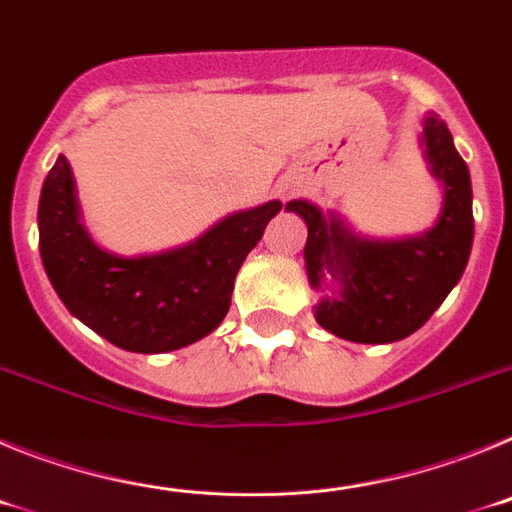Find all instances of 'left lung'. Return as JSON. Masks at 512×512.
Wrapping results in <instances>:
<instances>
[{"instance_id":"obj_1","label":"left lung","mask_w":512,"mask_h":512,"mask_svg":"<svg viewBox=\"0 0 512 512\" xmlns=\"http://www.w3.org/2000/svg\"><path fill=\"white\" fill-rule=\"evenodd\" d=\"M425 164L443 189L436 223L418 235L369 238L338 212L287 202L307 225V282L318 289L315 320L354 343L408 338L438 310L467 269L474 241L472 179L446 122L428 112L420 133Z\"/></svg>"}]
</instances>
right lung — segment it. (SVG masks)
Instances as JSON below:
<instances>
[{"instance_id": "obj_1", "label": "right lung", "mask_w": 512, "mask_h": 512, "mask_svg": "<svg viewBox=\"0 0 512 512\" xmlns=\"http://www.w3.org/2000/svg\"><path fill=\"white\" fill-rule=\"evenodd\" d=\"M279 210L282 202L271 200L217 220L184 246L117 256L89 235L74 171L58 156L40 192V259L74 318L117 348L166 354L223 323L235 274Z\"/></svg>"}]
</instances>
